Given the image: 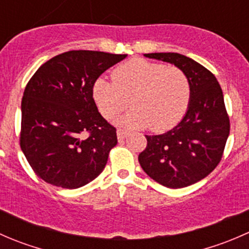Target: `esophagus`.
Returning <instances> with one entry per match:
<instances>
[{
    "instance_id": "esophagus-1",
    "label": "esophagus",
    "mask_w": 249,
    "mask_h": 249,
    "mask_svg": "<svg viewBox=\"0 0 249 249\" xmlns=\"http://www.w3.org/2000/svg\"><path fill=\"white\" fill-rule=\"evenodd\" d=\"M127 135H129V132H127L126 130H122V129L117 130V136H118V140H119V141L124 140L125 137H127Z\"/></svg>"
}]
</instances>
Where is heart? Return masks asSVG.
<instances>
[{
  "instance_id": "heart-1",
  "label": "heart",
  "mask_w": 249,
  "mask_h": 249,
  "mask_svg": "<svg viewBox=\"0 0 249 249\" xmlns=\"http://www.w3.org/2000/svg\"><path fill=\"white\" fill-rule=\"evenodd\" d=\"M112 78L113 82L96 79L92 97L106 119L124 112L130 100L134 109L120 119L122 125L166 131L179 122L189 105V79L176 66L132 59L118 66Z\"/></svg>"
}]
</instances>
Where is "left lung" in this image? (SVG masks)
Segmentation results:
<instances>
[{"instance_id":"1","label":"left lung","mask_w":249,"mask_h":249,"mask_svg":"<svg viewBox=\"0 0 249 249\" xmlns=\"http://www.w3.org/2000/svg\"><path fill=\"white\" fill-rule=\"evenodd\" d=\"M170 62L187 74L190 100L183 119L161 135L148 136L139 155L143 171L164 187L184 188L199 182L219 164L230 132L222 88L206 67L178 53L144 54Z\"/></svg>"}]
</instances>
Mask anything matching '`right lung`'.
Segmentation results:
<instances>
[{"instance_id":"add662e5","label":"right lung","mask_w":249,"mask_h":249,"mask_svg":"<svg viewBox=\"0 0 249 249\" xmlns=\"http://www.w3.org/2000/svg\"><path fill=\"white\" fill-rule=\"evenodd\" d=\"M126 56L70 50L44 62L29 80L21 101L20 147L44 182L77 189L104 171L118 143L117 130L97 110L92 87Z\"/></svg>"}]
</instances>
